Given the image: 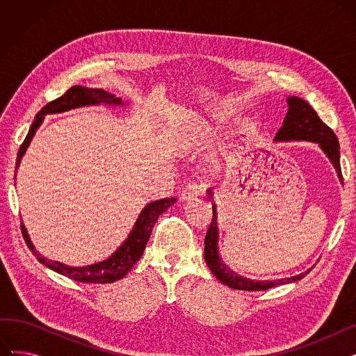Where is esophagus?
<instances>
[{"mask_svg": "<svg viewBox=\"0 0 356 356\" xmlns=\"http://www.w3.org/2000/svg\"><path fill=\"white\" fill-rule=\"evenodd\" d=\"M200 192H202V184H197V183H192L189 186H186V188L183 189L181 195H180V200L181 202H192V200H196L199 196H200Z\"/></svg>", "mask_w": 356, "mask_h": 356, "instance_id": "obj_1", "label": "esophagus"}]
</instances>
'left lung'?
Wrapping results in <instances>:
<instances>
[{"mask_svg": "<svg viewBox=\"0 0 356 356\" xmlns=\"http://www.w3.org/2000/svg\"><path fill=\"white\" fill-rule=\"evenodd\" d=\"M289 111L286 118L283 121L282 128L274 137V141H312L316 143L322 148V152L326 154L332 165L334 167L336 173H338L339 181L343 184L342 170H341V153H339V141L338 137L334 136L333 131L319 118L316 111L302 98L298 97H289L287 98ZM208 199L212 200V211L213 218L204 238V261H207L208 267L213 273V275L219 280L222 284H225L235 290H245V291H259L273 289L275 286L290 284L298 282L303 277H306L312 268L293 275L287 278L280 280H251L244 275H241L231 270L225 261L220 258L219 254V227H218V212H216V203L213 200V189L209 188Z\"/></svg>", "mask_w": 356, "mask_h": 356, "instance_id": "8db88e82", "label": "left lung"}]
</instances>
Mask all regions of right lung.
<instances>
[{
  "label": "right lung",
  "mask_w": 356,
  "mask_h": 356,
  "mask_svg": "<svg viewBox=\"0 0 356 356\" xmlns=\"http://www.w3.org/2000/svg\"><path fill=\"white\" fill-rule=\"evenodd\" d=\"M109 105V106H124L128 105V101L124 102L121 98H117L112 93H108L104 89H92L81 85H74L70 89L66 90L65 95L60 98L49 102L46 106H43L39 112L29 129V134L22 144L20 149H18L17 154V163H15V175L17 176V168L20 167L22 159L26 154V149L29 148L35 131L39 129L42 122L44 121V117L49 114H62V112L76 109L82 106H92V105ZM176 202L175 197H164L160 200H154L147 203L140 212L133 229L129 231L128 236L124 239L122 244L112 252L106 259L99 261L95 264H89L83 267H72L66 266L60 261H53L43 257L39 251L35 250L33 242L29 236V232L22 223V231L23 236L26 239V244L33 252V255L40 261L43 266L47 268L59 273L67 278L74 280V282L79 283H92V284H105V283H114L117 280H121L128 274V271L134 267V264L141 258L145 245L148 242L149 235H152L153 227L156 220L161 213H164L172 204Z\"/></svg>",
  "instance_id": "1"
}]
</instances>
